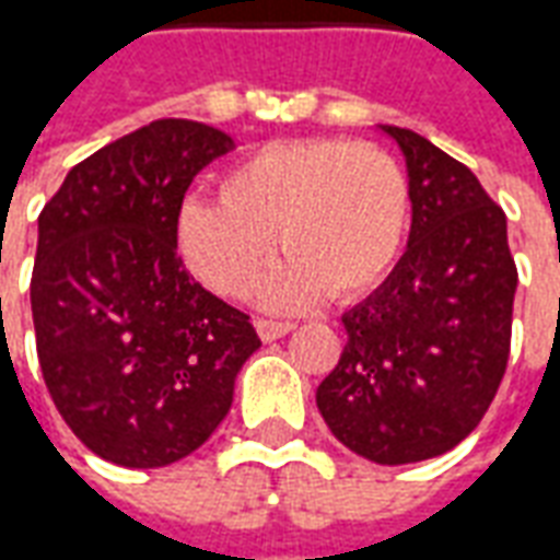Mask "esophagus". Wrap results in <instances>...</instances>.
<instances>
[{
	"label": "esophagus",
	"mask_w": 560,
	"mask_h": 560,
	"mask_svg": "<svg viewBox=\"0 0 560 560\" xmlns=\"http://www.w3.org/2000/svg\"><path fill=\"white\" fill-rule=\"evenodd\" d=\"M293 327H296L293 320H276V317H257L255 320L257 336H260L264 341L281 339V336H288Z\"/></svg>",
	"instance_id": "34e87169"
}]
</instances>
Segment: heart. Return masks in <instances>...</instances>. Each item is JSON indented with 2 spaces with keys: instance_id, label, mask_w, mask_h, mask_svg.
Listing matches in <instances>:
<instances>
[{
  "instance_id": "heart-1",
  "label": "heart",
  "mask_w": 560,
  "mask_h": 560,
  "mask_svg": "<svg viewBox=\"0 0 560 560\" xmlns=\"http://www.w3.org/2000/svg\"><path fill=\"white\" fill-rule=\"evenodd\" d=\"M219 197H188L176 240L209 291L245 296L276 252L260 300L300 308L332 293L353 300L384 279L408 233L411 188L387 149L363 140H272L221 176Z\"/></svg>"
}]
</instances>
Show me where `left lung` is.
Instances as JSON below:
<instances>
[{
  "mask_svg": "<svg viewBox=\"0 0 560 560\" xmlns=\"http://www.w3.org/2000/svg\"><path fill=\"white\" fill-rule=\"evenodd\" d=\"M384 131L408 161V252L341 315L348 345L315 399L357 456L408 465L453 450L489 411L510 357L518 272L504 209L480 179L411 128Z\"/></svg>",
  "mask_w": 560,
  "mask_h": 560,
  "instance_id": "1",
  "label": "left lung"
}]
</instances>
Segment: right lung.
<instances>
[{"instance_id":"add662e5","label":"right lung","mask_w":560,"mask_h":560,"mask_svg":"<svg viewBox=\"0 0 560 560\" xmlns=\"http://www.w3.org/2000/svg\"><path fill=\"white\" fill-rule=\"evenodd\" d=\"M233 140L155 119L68 171L38 215L32 324L44 384L68 429L122 468H164L228 417L260 348L245 312L176 255L188 185Z\"/></svg>"}]
</instances>
